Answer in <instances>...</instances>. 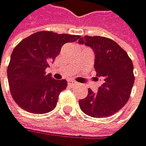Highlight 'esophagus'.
I'll return each mask as SVG.
<instances>
[{"label":"esophagus","mask_w":146,"mask_h":146,"mask_svg":"<svg viewBox=\"0 0 146 146\" xmlns=\"http://www.w3.org/2000/svg\"><path fill=\"white\" fill-rule=\"evenodd\" d=\"M75 83H76V82H74V81H68V85H69V86H74Z\"/></svg>","instance_id":"esophagus-1"}]
</instances>
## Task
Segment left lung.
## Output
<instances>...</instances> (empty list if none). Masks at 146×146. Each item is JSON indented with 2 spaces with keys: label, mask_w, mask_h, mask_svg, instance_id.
I'll use <instances>...</instances> for the list:
<instances>
[{
  "label": "left lung",
  "mask_w": 146,
  "mask_h": 146,
  "mask_svg": "<svg viewBox=\"0 0 146 146\" xmlns=\"http://www.w3.org/2000/svg\"><path fill=\"white\" fill-rule=\"evenodd\" d=\"M78 42L93 50L96 79L102 81L98 92L89 89L87 97L79 100L81 110L93 117L114 115L130 97L135 82L132 61L126 51L108 37L86 36Z\"/></svg>",
  "instance_id": "8db88e82"
}]
</instances>
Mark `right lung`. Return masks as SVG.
Masks as SVG:
<instances>
[{
  "instance_id": "add662e5",
  "label": "right lung",
  "mask_w": 146,
  "mask_h": 146,
  "mask_svg": "<svg viewBox=\"0 0 146 146\" xmlns=\"http://www.w3.org/2000/svg\"><path fill=\"white\" fill-rule=\"evenodd\" d=\"M79 38L80 36L39 31L24 38L13 49L7 74L12 98L22 110L45 114L54 109L67 82L53 79L46 70L65 43Z\"/></svg>"
}]
</instances>
